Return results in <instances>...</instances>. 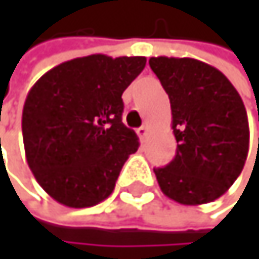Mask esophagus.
Segmentation results:
<instances>
[{
    "mask_svg": "<svg viewBox=\"0 0 259 259\" xmlns=\"http://www.w3.org/2000/svg\"><path fill=\"white\" fill-rule=\"evenodd\" d=\"M137 134H138V137L141 138V140H144L146 137H147V134H149V125H141L138 131H137Z\"/></svg>",
    "mask_w": 259,
    "mask_h": 259,
    "instance_id": "obj_1",
    "label": "esophagus"
}]
</instances>
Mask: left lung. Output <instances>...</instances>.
<instances>
[{"label": "left lung", "mask_w": 259, "mask_h": 259, "mask_svg": "<svg viewBox=\"0 0 259 259\" xmlns=\"http://www.w3.org/2000/svg\"><path fill=\"white\" fill-rule=\"evenodd\" d=\"M169 96L177 154L154 169L164 196L182 205L213 202L228 191L248 154L244 102L218 68L191 57H151ZM259 149V141H258Z\"/></svg>", "instance_id": "8db88e82"}]
</instances>
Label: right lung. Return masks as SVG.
Masks as SVG:
<instances>
[{
    "instance_id": "add662e5",
    "label": "right lung",
    "mask_w": 259,
    "mask_h": 259,
    "mask_svg": "<svg viewBox=\"0 0 259 259\" xmlns=\"http://www.w3.org/2000/svg\"><path fill=\"white\" fill-rule=\"evenodd\" d=\"M146 57L93 54L63 62L29 90L23 107V143L38 185L59 203L87 208L105 200L137 134L122 122V93Z\"/></svg>"
}]
</instances>
